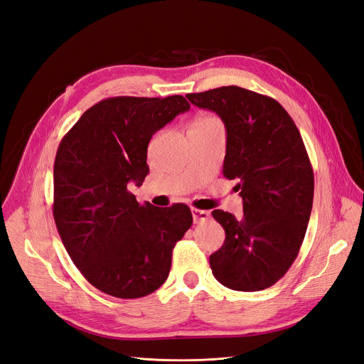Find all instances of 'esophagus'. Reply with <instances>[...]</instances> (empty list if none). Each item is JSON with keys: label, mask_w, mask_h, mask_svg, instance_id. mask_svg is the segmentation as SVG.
Masks as SVG:
<instances>
[{"label": "esophagus", "mask_w": 364, "mask_h": 364, "mask_svg": "<svg viewBox=\"0 0 364 364\" xmlns=\"http://www.w3.org/2000/svg\"><path fill=\"white\" fill-rule=\"evenodd\" d=\"M191 214H193V220H194V223L206 222V220L209 218V213H208V211H203V209L191 208Z\"/></svg>", "instance_id": "obj_1"}]
</instances>
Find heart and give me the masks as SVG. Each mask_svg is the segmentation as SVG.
Segmentation results:
<instances>
[{"mask_svg": "<svg viewBox=\"0 0 364 364\" xmlns=\"http://www.w3.org/2000/svg\"><path fill=\"white\" fill-rule=\"evenodd\" d=\"M193 126H222L217 118L213 117H202L196 121Z\"/></svg>", "mask_w": 364, "mask_h": 364, "instance_id": "b5f03b06", "label": "heart"}]
</instances>
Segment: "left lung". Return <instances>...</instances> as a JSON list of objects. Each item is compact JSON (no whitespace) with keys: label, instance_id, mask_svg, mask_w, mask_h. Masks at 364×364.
<instances>
[{"label":"left lung","instance_id":"8db88e82","mask_svg":"<svg viewBox=\"0 0 364 364\" xmlns=\"http://www.w3.org/2000/svg\"><path fill=\"white\" fill-rule=\"evenodd\" d=\"M226 127L223 174L237 179L243 217L214 209L225 243L209 257L215 279L238 291L278 282L299 253L314 196V174L302 136L287 111L267 95L240 86L188 94Z\"/></svg>","mask_w":364,"mask_h":364}]
</instances>
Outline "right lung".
I'll use <instances>...</instances> for the list:
<instances>
[{
	"mask_svg": "<svg viewBox=\"0 0 364 364\" xmlns=\"http://www.w3.org/2000/svg\"><path fill=\"white\" fill-rule=\"evenodd\" d=\"M188 109L182 95L111 97L87 109L60 141L54 222L75 267L106 294L136 299L158 290L174 245L193 225L186 205H141L127 190L146 179L153 134Z\"/></svg>",
	"mask_w": 364,
	"mask_h": 364,
	"instance_id": "add662e5",
	"label": "right lung"
}]
</instances>
